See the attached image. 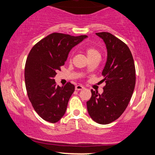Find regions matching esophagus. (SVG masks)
Wrapping results in <instances>:
<instances>
[{
	"mask_svg": "<svg viewBox=\"0 0 155 155\" xmlns=\"http://www.w3.org/2000/svg\"><path fill=\"white\" fill-rule=\"evenodd\" d=\"M84 87L82 85H81V84H78V85H76L75 86V90H83Z\"/></svg>",
	"mask_w": 155,
	"mask_h": 155,
	"instance_id": "esophagus-1",
	"label": "esophagus"
}]
</instances>
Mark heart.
I'll list each match as a JSON object with an SVG mask.
<instances>
[{
    "mask_svg": "<svg viewBox=\"0 0 155 155\" xmlns=\"http://www.w3.org/2000/svg\"><path fill=\"white\" fill-rule=\"evenodd\" d=\"M87 55L88 58L92 59L95 57H100V53H99V50L97 49L96 47L93 46H87L84 48Z\"/></svg>",
    "mask_w": 155,
    "mask_h": 155,
    "instance_id": "heart-1",
    "label": "heart"
}]
</instances>
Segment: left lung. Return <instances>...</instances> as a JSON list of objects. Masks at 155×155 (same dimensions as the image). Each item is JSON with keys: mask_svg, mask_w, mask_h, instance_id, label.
<instances>
[{"mask_svg": "<svg viewBox=\"0 0 155 155\" xmlns=\"http://www.w3.org/2000/svg\"><path fill=\"white\" fill-rule=\"evenodd\" d=\"M107 48V60L102 71L106 85L99 94L91 90L87 101L88 113L95 122L109 124L118 118L128 107L135 85V68L128 46L109 32H98Z\"/></svg>", "mask_w": 155, "mask_h": 155, "instance_id": "obj_1", "label": "left lung"}]
</instances>
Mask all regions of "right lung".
<instances>
[{
  "label": "right lung",
  "mask_w": 155,
  "mask_h": 155,
  "mask_svg": "<svg viewBox=\"0 0 155 155\" xmlns=\"http://www.w3.org/2000/svg\"><path fill=\"white\" fill-rule=\"evenodd\" d=\"M87 37L54 32L37 42L29 53L25 68L27 95L35 111L46 121L58 122L65 113L75 86L70 82L56 85L54 78L71 48Z\"/></svg>",
  "instance_id": "add662e5"
}]
</instances>
